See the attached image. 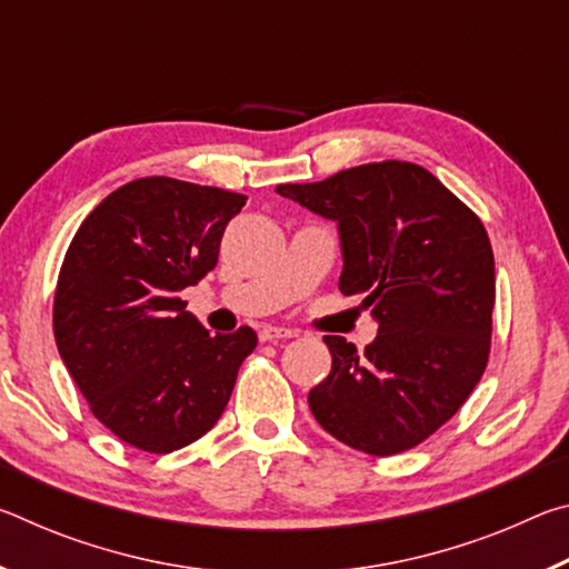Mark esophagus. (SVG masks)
Segmentation results:
<instances>
[{
  "mask_svg": "<svg viewBox=\"0 0 569 569\" xmlns=\"http://www.w3.org/2000/svg\"><path fill=\"white\" fill-rule=\"evenodd\" d=\"M296 331L291 329H278V326H263L261 331H258V339L261 341H281V339H293Z\"/></svg>",
  "mask_w": 569,
  "mask_h": 569,
  "instance_id": "1",
  "label": "esophagus"
}]
</instances>
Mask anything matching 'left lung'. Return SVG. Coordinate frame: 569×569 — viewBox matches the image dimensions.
<instances>
[{"label": "left lung", "mask_w": 569, "mask_h": 569, "mask_svg": "<svg viewBox=\"0 0 569 569\" xmlns=\"http://www.w3.org/2000/svg\"><path fill=\"white\" fill-rule=\"evenodd\" d=\"M276 192L339 226L341 293L361 296L379 323L363 353L323 336L333 363L308 391L316 421L371 457L421 445L485 373L495 308L485 226L429 170L401 160Z\"/></svg>", "instance_id": "obj_1"}]
</instances>
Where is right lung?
<instances>
[{"label":"right lung","mask_w":569,"mask_h":569,"mask_svg":"<svg viewBox=\"0 0 569 569\" xmlns=\"http://www.w3.org/2000/svg\"><path fill=\"white\" fill-rule=\"evenodd\" d=\"M246 196L138 178L82 220L54 291V341L112 435L152 455L192 445L233 393L253 329L210 333L178 296L218 263Z\"/></svg>","instance_id":"1"}]
</instances>
